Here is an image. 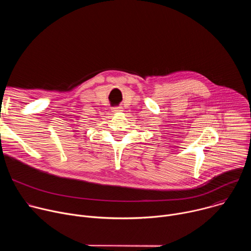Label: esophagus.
Segmentation results:
<instances>
[{
	"label": "esophagus",
	"mask_w": 251,
	"mask_h": 251,
	"mask_svg": "<svg viewBox=\"0 0 251 251\" xmlns=\"http://www.w3.org/2000/svg\"><path fill=\"white\" fill-rule=\"evenodd\" d=\"M121 111H122L121 107H114L113 108V112H121Z\"/></svg>",
	"instance_id": "esophagus-1"
}]
</instances>
